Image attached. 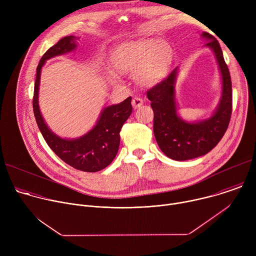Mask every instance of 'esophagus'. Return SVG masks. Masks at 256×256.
<instances>
[{
  "label": "esophagus",
  "instance_id": "34e87169",
  "mask_svg": "<svg viewBox=\"0 0 256 256\" xmlns=\"http://www.w3.org/2000/svg\"><path fill=\"white\" fill-rule=\"evenodd\" d=\"M144 103V100L140 98V97H134L132 98V107L136 109V108H138L142 105Z\"/></svg>",
  "mask_w": 256,
  "mask_h": 256
}]
</instances>
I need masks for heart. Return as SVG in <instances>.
Masks as SVG:
<instances>
[{
	"label": "heart",
	"instance_id": "b5f03b06",
	"mask_svg": "<svg viewBox=\"0 0 256 256\" xmlns=\"http://www.w3.org/2000/svg\"><path fill=\"white\" fill-rule=\"evenodd\" d=\"M172 56L168 42L155 38L128 42L112 54V68L126 75L134 72L136 81L142 86H153L165 76ZM112 82H118L112 72H108Z\"/></svg>",
	"mask_w": 256,
	"mask_h": 256
}]
</instances>
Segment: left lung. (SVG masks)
<instances>
[{
	"label": "left lung",
	"mask_w": 256,
	"mask_h": 256,
	"mask_svg": "<svg viewBox=\"0 0 256 256\" xmlns=\"http://www.w3.org/2000/svg\"><path fill=\"white\" fill-rule=\"evenodd\" d=\"M208 40L214 54L222 76V96L214 114L208 120L188 122L177 116L175 82L177 68L162 82L148 90L147 97L154 112V134L159 148L169 158L186 161L206 155L214 149L225 134L232 114V83L220 44L208 32Z\"/></svg>",
	"instance_id": "8db88e82"
}]
</instances>
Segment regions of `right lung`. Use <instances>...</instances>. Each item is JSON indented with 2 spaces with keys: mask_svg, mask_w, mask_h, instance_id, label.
<instances>
[{
  "mask_svg": "<svg viewBox=\"0 0 256 256\" xmlns=\"http://www.w3.org/2000/svg\"><path fill=\"white\" fill-rule=\"evenodd\" d=\"M77 40L76 36H66L48 50L40 58L36 68L33 112L40 132L56 156L75 169L97 172L110 164L118 152L120 130L132 112V97L118 104L105 107L95 126L86 134L72 140L62 138L48 128L38 105L42 68L48 60L74 50L77 48Z\"/></svg>",
  "mask_w": 256,
  "mask_h": 256,
  "instance_id": "1",
  "label": "right lung"
}]
</instances>
